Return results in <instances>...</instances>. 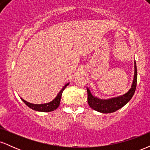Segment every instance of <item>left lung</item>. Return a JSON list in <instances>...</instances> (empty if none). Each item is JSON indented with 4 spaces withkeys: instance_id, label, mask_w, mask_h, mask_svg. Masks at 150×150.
<instances>
[{
    "instance_id": "1",
    "label": "left lung",
    "mask_w": 150,
    "mask_h": 150,
    "mask_svg": "<svg viewBox=\"0 0 150 150\" xmlns=\"http://www.w3.org/2000/svg\"><path fill=\"white\" fill-rule=\"evenodd\" d=\"M137 66L135 61V75H134L133 82H132V87L126 94L120 97L112 98L110 99H100L97 97H93L91 94L90 91L88 88H87V101L88 104L91 108L95 111L103 113H109L116 111L117 110L120 109V108L125 106L129 101L131 99L135 93L136 86H137Z\"/></svg>"
}]
</instances>
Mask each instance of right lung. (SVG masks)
I'll return each instance as SVG.
<instances>
[{"label": "right lung", "instance_id": "right-lung-1", "mask_svg": "<svg viewBox=\"0 0 150 150\" xmlns=\"http://www.w3.org/2000/svg\"><path fill=\"white\" fill-rule=\"evenodd\" d=\"M69 83H67L64 87H63V89L60 91V92L58 93V94L56 96V97L51 102L47 103V104H31V103L27 102L25 100H24L23 99H21L23 101V102L27 105V106H29L32 109L35 110L37 111H42V112H49V111H53L54 110H56L60 105V101H61V98L62 96V93H63V90H64L65 87H67Z\"/></svg>", "mask_w": 150, "mask_h": 150}]
</instances>
